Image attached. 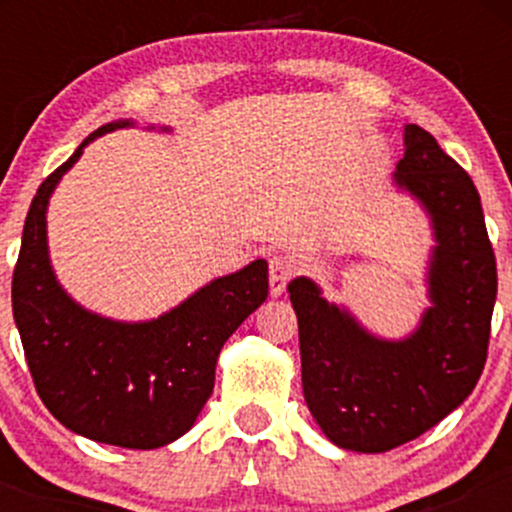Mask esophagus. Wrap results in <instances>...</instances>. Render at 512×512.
Here are the masks:
<instances>
[{
  "instance_id": "34e87169",
  "label": "esophagus",
  "mask_w": 512,
  "mask_h": 512,
  "mask_svg": "<svg viewBox=\"0 0 512 512\" xmlns=\"http://www.w3.org/2000/svg\"><path fill=\"white\" fill-rule=\"evenodd\" d=\"M291 276L293 267L286 257H272L269 260V291H272V296H281L286 291Z\"/></svg>"
}]
</instances>
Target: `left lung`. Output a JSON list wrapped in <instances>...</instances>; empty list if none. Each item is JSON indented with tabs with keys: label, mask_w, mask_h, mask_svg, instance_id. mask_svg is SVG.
I'll list each match as a JSON object with an SVG mask.
<instances>
[{
	"label": "left lung",
	"mask_w": 512,
	"mask_h": 512,
	"mask_svg": "<svg viewBox=\"0 0 512 512\" xmlns=\"http://www.w3.org/2000/svg\"><path fill=\"white\" fill-rule=\"evenodd\" d=\"M395 182L428 211L438 243L428 267L431 308L414 334L378 339L310 279L289 284L305 402L344 450L387 452L440 424L472 395L489 351L496 255L472 178L426 129L407 125Z\"/></svg>",
	"instance_id": "obj_1"
}]
</instances>
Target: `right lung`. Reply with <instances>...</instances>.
<instances>
[{"instance_id": "1", "label": "right lung", "mask_w": 512, "mask_h": 512, "mask_svg": "<svg viewBox=\"0 0 512 512\" xmlns=\"http://www.w3.org/2000/svg\"><path fill=\"white\" fill-rule=\"evenodd\" d=\"M129 125L117 120L98 127L38 187L23 226L11 308L35 390L50 414L98 443L151 450L195 424L214 390L221 346L264 303L269 276L267 262L255 260L149 322L108 320L64 293L48 257L50 195L88 142Z\"/></svg>"}]
</instances>
